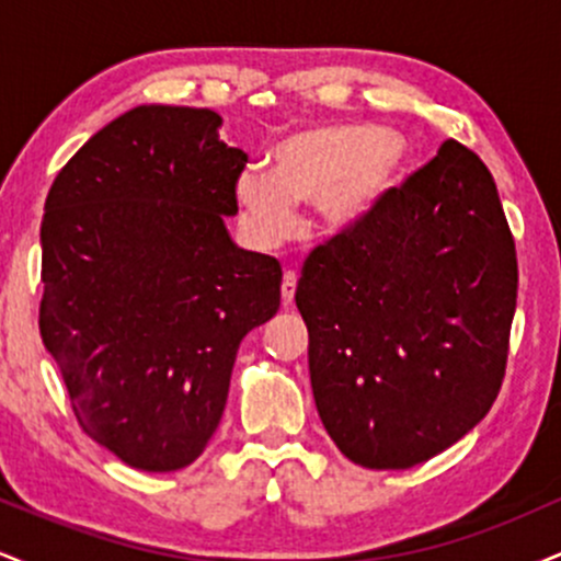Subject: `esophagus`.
<instances>
[{"label":"esophagus","mask_w":561,"mask_h":561,"mask_svg":"<svg viewBox=\"0 0 561 561\" xmlns=\"http://www.w3.org/2000/svg\"><path fill=\"white\" fill-rule=\"evenodd\" d=\"M295 287H298V274H295L293 268H287L285 276H282V300H285V306H289V302H293Z\"/></svg>","instance_id":"obj_1"}]
</instances>
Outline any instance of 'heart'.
I'll list each match as a JSON object with an SVG mask.
<instances>
[{
	"label": "heart",
	"instance_id": "1",
	"mask_svg": "<svg viewBox=\"0 0 561 561\" xmlns=\"http://www.w3.org/2000/svg\"><path fill=\"white\" fill-rule=\"evenodd\" d=\"M409 150L385 128L321 124L293 131L268 152V173L237 176L234 197L244 227L261 244L287 240L295 203H317L330 231H353L377 214L401 184Z\"/></svg>",
	"mask_w": 561,
	"mask_h": 561
}]
</instances>
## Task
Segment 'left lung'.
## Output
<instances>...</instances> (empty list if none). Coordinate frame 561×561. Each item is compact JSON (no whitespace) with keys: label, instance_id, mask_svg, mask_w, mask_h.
Returning a JSON list of instances; mask_svg holds the SVG:
<instances>
[{"label":"left lung","instance_id":"left-lung-1","mask_svg":"<svg viewBox=\"0 0 561 561\" xmlns=\"http://www.w3.org/2000/svg\"><path fill=\"white\" fill-rule=\"evenodd\" d=\"M313 401L353 465L409 469L454 446L504 382L517 250L485 163L446 139L364 227L306 263Z\"/></svg>","mask_w":561,"mask_h":561}]
</instances>
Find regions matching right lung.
Here are the masks:
<instances>
[{"label": "right lung", "instance_id": "obj_1", "mask_svg": "<svg viewBox=\"0 0 561 561\" xmlns=\"http://www.w3.org/2000/svg\"><path fill=\"white\" fill-rule=\"evenodd\" d=\"M218 126L208 107H134L44 203V347L83 433L141 472L203 454L242 337L279 311V261L237 248L224 224L248 156Z\"/></svg>", "mask_w": 561, "mask_h": 561}]
</instances>
